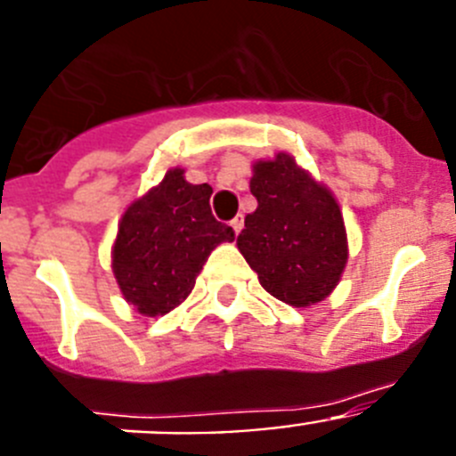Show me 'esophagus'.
<instances>
[{
  "label": "esophagus",
  "instance_id": "esophagus-1",
  "mask_svg": "<svg viewBox=\"0 0 456 456\" xmlns=\"http://www.w3.org/2000/svg\"><path fill=\"white\" fill-rule=\"evenodd\" d=\"M231 225H232V231H235L237 235H240L241 228H244V216H235V219L231 221Z\"/></svg>",
  "mask_w": 456,
  "mask_h": 456
}]
</instances>
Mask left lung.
Masks as SVG:
<instances>
[{
    "instance_id": "1",
    "label": "left lung",
    "mask_w": 456,
    "mask_h": 456,
    "mask_svg": "<svg viewBox=\"0 0 456 456\" xmlns=\"http://www.w3.org/2000/svg\"><path fill=\"white\" fill-rule=\"evenodd\" d=\"M257 208L237 248L272 297L304 308L329 297L347 263V235L331 191L278 152L253 167Z\"/></svg>"
}]
</instances>
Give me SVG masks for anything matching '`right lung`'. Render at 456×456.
Instances as JSON below:
<instances>
[{"label":"right lung","instance_id":"1","mask_svg":"<svg viewBox=\"0 0 456 456\" xmlns=\"http://www.w3.org/2000/svg\"><path fill=\"white\" fill-rule=\"evenodd\" d=\"M209 196V184H189L183 168H173L123 215L114 276L141 315H167L183 304L209 253L235 240L231 225L212 215Z\"/></svg>","mask_w":456,"mask_h":456}]
</instances>
